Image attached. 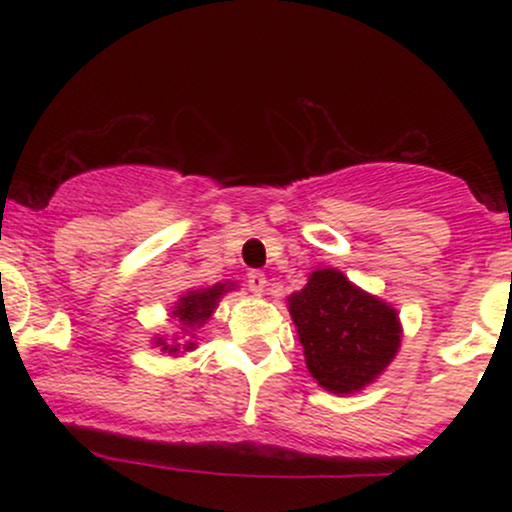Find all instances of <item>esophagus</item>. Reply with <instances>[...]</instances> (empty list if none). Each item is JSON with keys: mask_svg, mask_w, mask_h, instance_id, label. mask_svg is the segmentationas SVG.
<instances>
[{"mask_svg": "<svg viewBox=\"0 0 512 512\" xmlns=\"http://www.w3.org/2000/svg\"><path fill=\"white\" fill-rule=\"evenodd\" d=\"M248 289L255 293V296H262L264 291H267V276H264L262 272H250L248 274Z\"/></svg>", "mask_w": 512, "mask_h": 512, "instance_id": "1", "label": "esophagus"}]
</instances>
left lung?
I'll list each match as a JSON object with an SVG mask.
<instances>
[{"label": "left lung", "instance_id": "left-lung-1", "mask_svg": "<svg viewBox=\"0 0 512 512\" xmlns=\"http://www.w3.org/2000/svg\"><path fill=\"white\" fill-rule=\"evenodd\" d=\"M286 301L305 366L322 390L356 395L395 361L402 346L397 308L363 291L339 269H313L308 284Z\"/></svg>", "mask_w": 512, "mask_h": 512}]
</instances>
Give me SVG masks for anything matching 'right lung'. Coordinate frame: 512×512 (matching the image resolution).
Instances as JSON below:
<instances>
[{
	"instance_id": "add662e5",
	"label": "right lung",
	"mask_w": 512,
	"mask_h": 512,
	"mask_svg": "<svg viewBox=\"0 0 512 512\" xmlns=\"http://www.w3.org/2000/svg\"><path fill=\"white\" fill-rule=\"evenodd\" d=\"M236 281H219L207 289H190L180 293V298L170 305V317L178 320V330L173 334H156L151 344L158 346L163 354L182 356L197 349V330L207 325V320L219 308V301L228 291H236Z\"/></svg>"
}]
</instances>
